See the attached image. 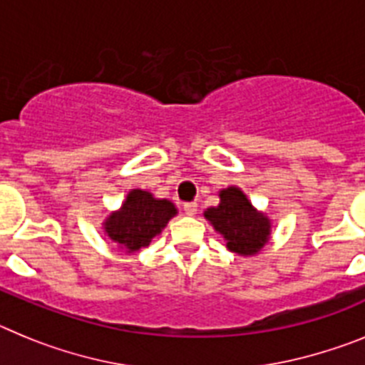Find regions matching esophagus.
Returning <instances> with one entry per match:
<instances>
[{
  "mask_svg": "<svg viewBox=\"0 0 365 365\" xmlns=\"http://www.w3.org/2000/svg\"><path fill=\"white\" fill-rule=\"evenodd\" d=\"M183 211H185V215L192 217V215H196V211H198V204H196V202H187V204H183Z\"/></svg>",
  "mask_w": 365,
  "mask_h": 365,
  "instance_id": "esophagus-1",
  "label": "esophagus"
}]
</instances>
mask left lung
<instances>
[{"label": "left lung", "instance_id": "left-lung-1", "mask_svg": "<svg viewBox=\"0 0 365 365\" xmlns=\"http://www.w3.org/2000/svg\"><path fill=\"white\" fill-rule=\"evenodd\" d=\"M220 204L204 211V217L226 240V248L242 257L257 255L270 240L272 222L253 207L242 189L231 185L218 192Z\"/></svg>", "mask_w": 365, "mask_h": 365}]
</instances>
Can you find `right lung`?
Wrapping results in <instances>:
<instances>
[{
	"label": "right lung",
	"instance_id": "right-lung-1",
	"mask_svg": "<svg viewBox=\"0 0 365 365\" xmlns=\"http://www.w3.org/2000/svg\"><path fill=\"white\" fill-rule=\"evenodd\" d=\"M178 209L167 198H154L143 189H132L117 211L108 215L103 230L119 250L135 253L160 235Z\"/></svg>",
	"mask_w": 365,
	"mask_h": 365
}]
</instances>
